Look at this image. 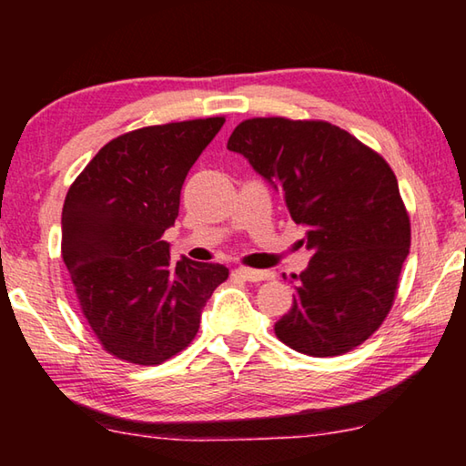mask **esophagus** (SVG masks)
<instances>
[{
  "mask_svg": "<svg viewBox=\"0 0 466 466\" xmlns=\"http://www.w3.org/2000/svg\"><path fill=\"white\" fill-rule=\"evenodd\" d=\"M236 275L242 278L244 281H252V283L273 278V273H269V271H257V269H248V267H238V269H236Z\"/></svg>",
  "mask_w": 466,
  "mask_h": 466,
  "instance_id": "esophagus-1",
  "label": "esophagus"
}]
</instances>
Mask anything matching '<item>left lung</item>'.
Returning a JSON list of instances; mask_svg holds the SVG:
<instances>
[{
    "label": "left lung",
    "mask_w": 466,
    "mask_h": 466,
    "mask_svg": "<svg viewBox=\"0 0 466 466\" xmlns=\"http://www.w3.org/2000/svg\"><path fill=\"white\" fill-rule=\"evenodd\" d=\"M267 183L291 219L306 226L310 263L275 335L312 358L358 347L382 325L411 247L397 177L380 154L327 121L257 116L228 139Z\"/></svg>",
    "instance_id": "obj_1"
}]
</instances>
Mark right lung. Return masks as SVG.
Listing matches in <instances>:
<instances>
[{"label":"right lung","mask_w":466,"mask_h":466,"mask_svg":"<svg viewBox=\"0 0 466 466\" xmlns=\"http://www.w3.org/2000/svg\"><path fill=\"white\" fill-rule=\"evenodd\" d=\"M224 116L152 125L100 149L69 187L61 258L82 314L110 356L156 366L199 330L203 306L228 279L218 263L170 261L164 232L175 226L188 170Z\"/></svg>","instance_id":"1"}]
</instances>
